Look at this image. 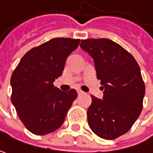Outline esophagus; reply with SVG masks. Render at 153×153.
Returning <instances> with one entry per match:
<instances>
[{
	"instance_id": "obj_1",
	"label": "esophagus",
	"mask_w": 153,
	"mask_h": 153,
	"mask_svg": "<svg viewBox=\"0 0 153 153\" xmlns=\"http://www.w3.org/2000/svg\"><path fill=\"white\" fill-rule=\"evenodd\" d=\"M77 94H78V96H81V95L83 94V91H77Z\"/></svg>"
}]
</instances>
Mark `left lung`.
<instances>
[{"label":"left lung","instance_id":"1","mask_svg":"<svg viewBox=\"0 0 153 153\" xmlns=\"http://www.w3.org/2000/svg\"><path fill=\"white\" fill-rule=\"evenodd\" d=\"M81 48L94 59L97 77L104 89L103 100L91 96L88 124L104 139L126 133L143 109L146 86L135 58L110 39L82 40Z\"/></svg>","mask_w":153,"mask_h":153}]
</instances>
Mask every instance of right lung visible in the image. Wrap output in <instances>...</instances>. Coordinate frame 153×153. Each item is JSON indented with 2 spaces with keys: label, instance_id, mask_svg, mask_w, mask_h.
I'll return each mask as SVG.
<instances>
[{
  "label": "right lung",
  "instance_id": "obj_1",
  "mask_svg": "<svg viewBox=\"0 0 153 153\" xmlns=\"http://www.w3.org/2000/svg\"><path fill=\"white\" fill-rule=\"evenodd\" d=\"M79 42L80 39H51L28 50L13 72L11 102L33 134L46 135L57 130L76 98V90L62 91L53 82L62 74L67 57Z\"/></svg>",
  "mask_w": 153,
  "mask_h": 153
}]
</instances>
